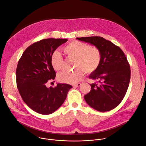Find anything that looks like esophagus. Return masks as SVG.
Here are the masks:
<instances>
[{"instance_id": "obj_1", "label": "esophagus", "mask_w": 146, "mask_h": 146, "mask_svg": "<svg viewBox=\"0 0 146 146\" xmlns=\"http://www.w3.org/2000/svg\"><path fill=\"white\" fill-rule=\"evenodd\" d=\"M81 83H77V84H73V87H80L81 86Z\"/></svg>"}]
</instances>
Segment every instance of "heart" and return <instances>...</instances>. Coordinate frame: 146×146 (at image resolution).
Here are the masks:
<instances>
[{"label":"heart","mask_w":146,"mask_h":146,"mask_svg":"<svg viewBox=\"0 0 146 146\" xmlns=\"http://www.w3.org/2000/svg\"><path fill=\"white\" fill-rule=\"evenodd\" d=\"M64 54L70 58L75 59L72 72L64 71L58 75V80L67 84H75L84 76V72L91 73L97 69L101 60V52L95 46L74 41L62 48ZM51 65L55 71H59L63 66L64 58L58 51L52 53L50 58Z\"/></svg>","instance_id":"obj_1"}]
</instances>
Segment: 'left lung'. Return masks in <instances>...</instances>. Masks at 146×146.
<instances>
[{"label":"left lung","mask_w":146,"mask_h":146,"mask_svg":"<svg viewBox=\"0 0 146 146\" xmlns=\"http://www.w3.org/2000/svg\"><path fill=\"white\" fill-rule=\"evenodd\" d=\"M90 43L101 52L99 67L89 77L99 83L90 84L91 90L84 96L88 105L95 110L103 112L115 108L121 102L129 87L130 66L122 50L110 41L99 36L77 37Z\"/></svg>","instance_id":"left-lung-1"}]
</instances>
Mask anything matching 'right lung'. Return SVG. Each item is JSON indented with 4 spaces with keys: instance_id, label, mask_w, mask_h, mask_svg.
<instances>
[{
    "instance_id": "right-lung-1",
    "label": "right lung",
    "mask_w": 146,
    "mask_h": 146,
    "mask_svg": "<svg viewBox=\"0 0 146 146\" xmlns=\"http://www.w3.org/2000/svg\"><path fill=\"white\" fill-rule=\"evenodd\" d=\"M66 38L41 40L28 47L18 61L16 70L17 86L24 102L35 112L50 114L63 104L72 86L58 83L47 88L46 83L55 79V72L50 62L55 50Z\"/></svg>"
}]
</instances>
